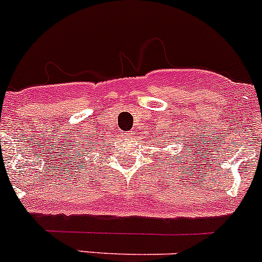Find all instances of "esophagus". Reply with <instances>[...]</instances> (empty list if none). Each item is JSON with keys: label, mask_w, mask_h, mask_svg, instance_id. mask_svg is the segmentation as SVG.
I'll return each mask as SVG.
<instances>
[{"label": "esophagus", "mask_w": 262, "mask_h": 262, "mask_svg": "<svg viewBox=\"0 0 262 262\" xmlns=\"http://www.w3.org/2000/svg\"><path fill=\"white\" fill-rule=\"evenodd\" d=\"M127 136H131V134H130V132H128V134H127Z\"/></svg>", "instance_id": "esophagus-1"}]
</instances>
